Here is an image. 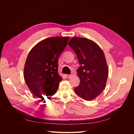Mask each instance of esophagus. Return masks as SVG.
Masks as SVG:
<instances>
[{"instance_id":"esophagus-1","label":"esophagus","mask_w":134,"mask_h":134,"mask_svg":"<svg viewBox=\"0 0 134 134\" xmlns=\"http://www.w3.org/2000/svg\"><path fill=\"white\" fill-rule=\"evenodd\" d=\"M65 76H66V77L67 78H70V77L71 76V75H68V74H66V75H65Z\"/></svg>"}]
</instances>
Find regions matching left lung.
I'll return each mask as SVG.
<instances>
[{"instance_id":"left-lung-1","label":"left lung","mask_w":134,"mask_h":134,"mask_svg":"<svg viewBox=\"0 0 134 134\" xmlns=\"http://www.w3.org/2000/svg\"><path fill=\"white\" fill-rule=\"evenodd\" d=\"M68 44L74 51L80 64L76 71L80 84L74 91L84 100L95 99L106 87L108 75L103 52L96 42L84 37L72 38Z\"/></svg>"}]
</instances>
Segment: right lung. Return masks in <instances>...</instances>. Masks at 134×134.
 <instances>
[{
  "instance_id": "add662e5",
  "label": "right lung",
  "mask_w": 134,
  "mask_h": 134,
  "mask_svg": "<svg viewBox=\"0 0 134 134\" xmlns=\"http://www.w3.org/2000/svg\"><path fill=\"white\" fill-rule=\"evenodd\" d=\"M69 37L44 39L32 48L24 68V78L36 97L50 99L54 95L62 78L58 74V59L67 45Z\"/></svg>"
}]
</instances>
